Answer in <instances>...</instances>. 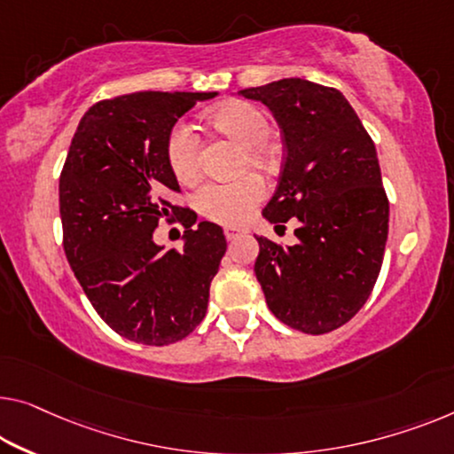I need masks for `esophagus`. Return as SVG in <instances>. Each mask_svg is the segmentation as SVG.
Returning a JSON list of instances; mask_svg holds the SVG:
<instances>
[{
	"label": "esophagus",
	"instance_id": "34e87169",
	"mask_svg": "<svg viewBox=\"0 0 454 454\" xmlns=\"http://www.w3.org/2000/svg\"><path fill=\"white\" fill-rule=\"evenodd\" d=\"M247 234V228H240V226H226L224 228V236L228 240H234L239 239V236H245Z\"/></svg>",
	"mask_w": 454,
	"mask_h": 454
}]
</instances>
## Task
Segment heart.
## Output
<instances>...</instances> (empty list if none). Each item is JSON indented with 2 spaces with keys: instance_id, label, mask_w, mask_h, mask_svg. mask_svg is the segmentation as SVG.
Segmentation results:
<instances>
[{
  "instance_id": "heart-1",
  "label": "heart",
  "mask_w": 454,
  "mask_h": 454,
  "mask_svg": "<svg viewBox=\"0 0 454 454\" xmlns=\"http://www.w3.org/2000/svg\"><path fill=\"white\" fill-rule=\"evenodd\" d=\"M214 128L245 146L242 162L265 165L270 159V120L259 106L250 101H228L207 114ZM200 137L189 121H177L167 137V160L175 177L184 184L200 171ZM267 187L261 175L245 173L232 181H206L193 193V206L204 218L218 224H240L265 200Z\"/></svg>"
}]
</instances>
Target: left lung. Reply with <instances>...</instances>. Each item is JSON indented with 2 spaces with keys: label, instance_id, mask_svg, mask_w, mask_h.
Here are the masks:
<instances>
[{
  "label": "left lung",
  "instance_id": "1",
  "mask_svg": "<svg viewBox=\"0 0 454 454\" xmlns=\"http://www.w3.org/2000/svg\"><path fill=\"white\" fill-rule=\"evenodd\" d=\"M239 96L262 101L281 128L286 160L262 215L300 220L297 245L259 236L254 275L275 317L326 334L364 306L381 270L389 201L369 132L334 87L281 79Z\"/></svg>",
  "mask_w": 454,
  "mask_h": 454
}]
</instances>
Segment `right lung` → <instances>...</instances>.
Here are the masks:
<instances>
[{
    "mask_svg": "<svg viewBox=\"0 0 454 454\" xmlns=\"http://www.w3.org/2000/svg\"><path fill=\"white\" fill-rule=\"evenodd\" d=\"M215 91H138L98 101L81 118L59 179L67 261L107 326L128 340L165 347L204 320L209 283L226 253L218 224L173 206L179 184L167 137ZM186 228L181 251L153 245L158 220Z\"/></svg>",
    "mask_w": 454,
    "mask_h": 454,
    "instance_id": "right-lung-1",
    "label": "right lung"
}]
</instances>
